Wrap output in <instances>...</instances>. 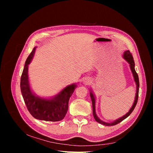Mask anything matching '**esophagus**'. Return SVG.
<instances>
[{
    "instance_id": "esophagus-1",
    "label": "esophagus",
    "mask_w": 153,
    "mask_h": 153,
    "mask_svg": "<svg viewBox=\"0 0 153 153\" xmlns=\"http://www.w3.org/2000/svg\"><path fill=\"white\" fill-rule=\"evenodd\" d=\"M84 83L86 85L89 84L90 83H91V80L89 79V78H85V79L84 80Z\"/></svg>"
}]
</instances>
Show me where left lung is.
Instances as JSON below:
<instances>
[{"instance_id":"obj_1","label":"left lung","mask_w":153,"mask_h":153,"mask_svg":"<svg viewBox=\"0 0 153 153\" xmlns=\"http://www.w3.org/2000/svg\"><path fill=\"white\" fill-rule=\"evenodd\" d=\"M123 57H124V59L126 60V61L129 64V66H130L131 70V72L133 73V77H134V79H135L136 85H137V91H136V96H135V101H134L132 107L131 108L130 110H129V112L126 115H124V116H123L122 117H120L119 119L115 120V121H114L112 123H105L103 121H101V120H100L96 114V112H95V98L94 96V94H92L91 92H90V96H91V100H92V113H93V116H94L95 120L97 122L101 124H103V125H105V126H114V125H116V124H119V123H121V121H123L124 119L127 118L129 116V115L132 113V112L133 111L134 108H135V106L137 103V101H138V91H139V79H138V74L137 73L135 69V62H134L132 54L130 53V52H129V50H127L124 52Z\"/></svg>"}]
</instances>
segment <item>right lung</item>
Returning <instances> with one entry per match:
<instances>
[{"instance_id": "right-lung-1", "label": "right lung", "mask_w": 153, "mask_h": 153, "mask_svg": "<svg viewBox=\"0 0 153 153\" xmlns=\"http://www.w3.org/2000/svg\"><path fill=\"white\" fill-rule=\"evenodd\" d=\"M36 48L27 57L21 76L20 89L23 98L29 112L34 118L45 121H60L66 116L69 98L76 85L72 84L67 86L52 99L36 96L30 90L28 78V65L34 56Z\"/></svg>"}]
</instances>
